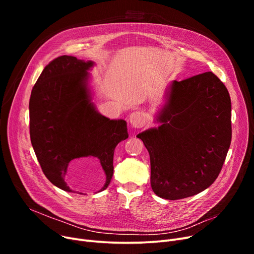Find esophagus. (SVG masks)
I'll return each instance as SVG.
<instances>
[{
	"instance_id": "1",
	"label": "esophagus",
	"mask_w": 254,
	"mask_h": 254,
	"mask_svg": "<svg viewBox=\"0 0 254 254\" xmlns=\"http://www.w3.org/2000/svg\"><path fill=\"white\" fill-rule=\"evenodd\" d=\"M145 115L142 112H131L128 116V123L134 127H142L145 125Z\"/></svg>"
}]
</instances>
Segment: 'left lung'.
Listing matches in <instances>:
<instances>
[{
  "mask_svg": "<svg viewBox=\"0 0 254 254\" xmlns=\"http://www.w3.org/2000/svg\"><path fill=\"white\" fill-rule=\"evenodd\" d=\"M230 93L212 72L169 85L166 104L141 139L150 156L153 192L179 199L202 192L216 180L232 140Z\"/></svg>",
  "mask_w": 254,
  "mask_h": 254,
  "instance_id": "1",
  "label": "left lung"
}]
</instances>
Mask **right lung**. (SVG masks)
Masks as SVG:
<instances>
[{
  "instance_id": "1",
  "label": "right lung",
  "mask_w": 254,
  "mask_h": 254,
  "mask_svg": "<svg viewBox=\"0 0 254 254\" xmlns=\"http://www.w3.org/2000/svg\"><path fill=\"white\" fill-rule=\"evenodd\" d=\"M95 64L60 57L45 66L31 93L30 135L38 162L53 185L69 192L70 163L81 157L99 159L106 176L99 192L108 188L115 147L128 138L126 120L102 115L92 101L89 71Z\"/></svg>"
}]
</instances>
